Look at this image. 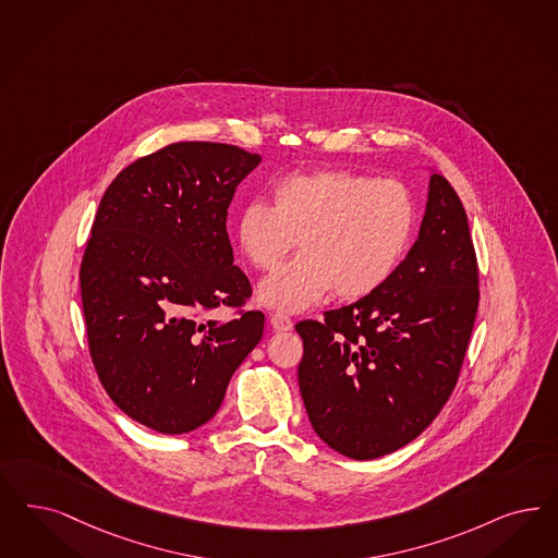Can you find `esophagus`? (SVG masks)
Listing matches in <instances>:
<instances>
[{"label": "esophagus", "instance_id": "1", "mask_svg": "<svg viewBox=\"0 0 558 558\" xmlns=\"http://www.w3.org/2000/svg\"><path fill=\"white\" fill-rule=\"evenodd\" d=\"M269 324H271L276 331H289V329H292V319L287 317L284 313H271L269 315Z\"/></svg>", "mask_w": 558, "mask_h": 558}]
</instances>
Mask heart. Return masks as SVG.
Masks as SVG:
<instances>
[{
	"mask_svg": "<svg viewBox=\"0 0 558 558\" xmlns=\"http://www.w3.org/2000/svg\"><path fill=\"white\" fill-rule=\"evenodd\" d=\"M271 206L251 202L236 222L243 255L253 268H278L299 241L303 251L259 284L268 307L299 313L333 290L359 301L396 271L414 231V199L393 179L347 169L290 174L271 190Z\"/></svg>",
	"mask_w": 558,
	"mask_h": 558,
	"instance_id": "b5f03b06",
	"label": "heart"
}]
</instances>
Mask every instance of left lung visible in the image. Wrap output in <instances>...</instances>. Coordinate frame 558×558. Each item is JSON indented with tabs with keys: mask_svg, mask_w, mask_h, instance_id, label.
<instances>
[{
	"mask_svg": "<svg viewBox=\"0 0 558 558\" xmlns=\"http://www.w3.org/2000/svg\"><path fill=\"white\" fill-rule=\"evenodd\" d=\"M478 299L468 216L433 173L418 239L384 287L296 324L299 387L319 439L352 460L414 441L458 384Z\"/></svg>",
	"mask_w": 558,
	"mask_h": 558,
	"instance_id": "1",
	"label": "left lung"
}]
</instances>
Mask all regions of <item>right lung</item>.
<instances>
[{
  "instance_id": "obj_1",
  "label": "right lung",
  "mask_w": 558,
  "mask_h": 558,
  "mask_svg": "<svg viewBox=\"0 0 558 558\" xmlns=\"http://www.w3.org/2000/svg\"><path fill=\"white\" fill-rule=\"evenodd\" d=\"M262 162L231 144L177 142L137 158L100 199L80 266L98 379L135 423L181 435L208 423L264 336L241 311L250 278L227 232L236 185ZM225 304L231 320L205 315Z\"/></svg>"
}]
</instances>
